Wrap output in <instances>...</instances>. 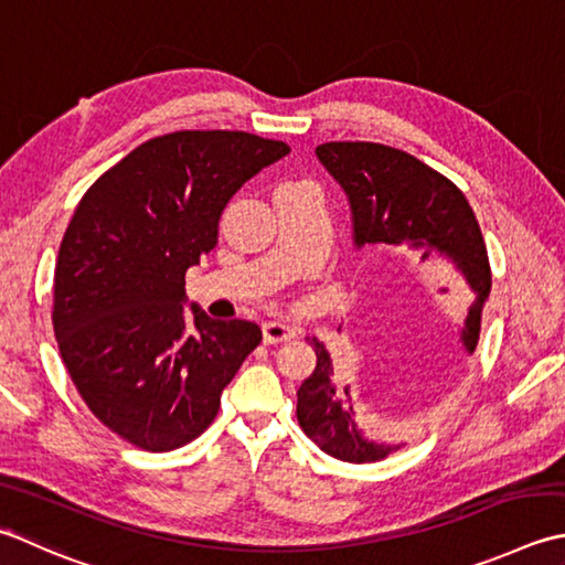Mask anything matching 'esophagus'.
<instances>
[{
	"label": "esophagus",
	"instance_id": "obj_1",
	"mask_svg": "<svg viewBox=\"0 0 565 565\" xmlns=\"http://www.w3.org/2000/svg\"><path fill=\"white\" fill-rule=\"evenodd\" d=\"M262 333H264V342L274 345V342H286L296 338V328L281 323V320H269V323L262 326Z\"/></svg>",
	"mask_w": 565,
	"mask_h": 565
}]
</instances>
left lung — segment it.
Wrapping results in <instances>:
<instances>
[{
    "label": "left lung",
    "instance_id": "8db88e82",
    "mask_svg": "<svg viewBox=\"0 0 565 565\" xmlns=\"http://www.w3.org/2000/svg\"><path fill=\"white\" fill-rule=\"evenodd\" d=\"M316 157L348 195L355 249L406 247L418 252V262L446 259L466 279L475 298L458 326V342L472 355L492 274L478 217L460 188L412 153L384 143L328 141L316 149ZM311 345L318 362L298 386L296 404L306 436L345 462H377L399 450L402 444H386L362 426L350 386H338L330 352L318 338H311Z\"/></svg>",
    "mask_w": 565,
    "mask_h": 565
}]
</instances>
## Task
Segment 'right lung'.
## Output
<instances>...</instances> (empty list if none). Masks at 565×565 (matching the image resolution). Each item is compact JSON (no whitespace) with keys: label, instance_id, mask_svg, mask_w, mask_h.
Masks as SVG:
<instances>
[{"label":"right lung","instance_id":"add662e5","mask_svg":"<svg viewBox=\"0 0 565 565\" xmlns=\"http://www.w3.org/2000/svg\"><path fill=\"white\" fill-rule=\"evenodd\" d=\"M289 151L247 131H173L77 203L55 264V340L90 412L131 446L166 452L201 436L259 345L249 320L195 303L188 316L185 271L215 249L232 195Z\"/></svg>","mask_w":565,"mask_h":565}]
</instances>
